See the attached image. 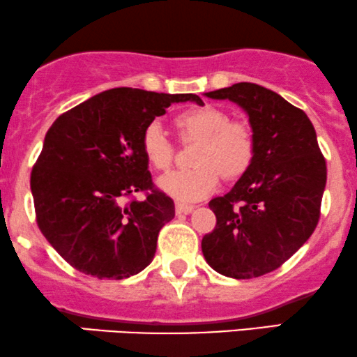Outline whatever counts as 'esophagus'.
I'll return each mask as SVG.
<instances>
[{
    "label": "esophagus",
    "mask_w": 357,
    "mask_h": 357,
    "mask_svg": "<svg viewBox=\"0 0 357 357\" xmlns=\"http://www.w3.org/2000/svg\"><path fill=\"white\" fill-rule=\"evenodd\" d=\"M192 211H194V205H185V204L175 205V212H177L178 215H180V213H185V215H187V213H190Z\"/></svg>",
    "instance_id": "obj_1"
}]
</instances>
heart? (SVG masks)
Returning a JSON list of instances; mask_svg holds the SVG:
<instances>
[{
    "mask_svg": "<svg viewBox=\"0 0 357 357\" xmlns=\"http://www.w3.org/2000/svg\"><path fill=\"white\" fill-rule=\"evenodd\" d=\"M185 138H200L194 169H180L158 178L163 194L180 204H194L217 190L220 174L227 178L241 177L255 155L252 128L244 121L229 120L227 113L213 105L190 108L175 119ZM142 152L157 170H167L174 160V146L158 121H150L142 133Z\"/></svg>",
    "mask_w": 357,
    "mask_h": 357,
    "instance_id": "obj_1",
    "label": "heart"
}]
</instances>
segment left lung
<instances>
[{
    "label": "left lung",
    "instance_id": "obj_1",
    "mask_svg": "<svg viewBox=\"0 0 357 357\" xmlns=\"http://www.w3.org/2000/svg\"><path fill=\"white\" fill-rule=\"evenodd\" d=\"M249 116L255 137L250 167L225 195L208 202L217 225L202 238L205 261L234 279L275 271L305 244L319 220L326 160L307 115L255 83L205 93Z\"/></svg>",
    "mask_w": 357,
    "mask_h": 357
}]
</instances>
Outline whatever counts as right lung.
Here are the masks:
<instances>
[{"instance_id":"obj_1","label":"right lung","mask_w":357,"mask_h":357,"mask_svg":"<svg viewBox=\"0 0 357 357\" xmlns=\"http://www.w3.org/2000/svg\"><path fill=\"white\" fill-rule=\"evenodd\" d=\"M183 102L204 105L192 93L112 88L63 113L46 132L31 172L36 222L71 267L123 279L153 261L158 232L175 217V205L153 188L142 133L172 103ZM135 191L147 199L125 204Z\"/></svg>"}]
</instances>
